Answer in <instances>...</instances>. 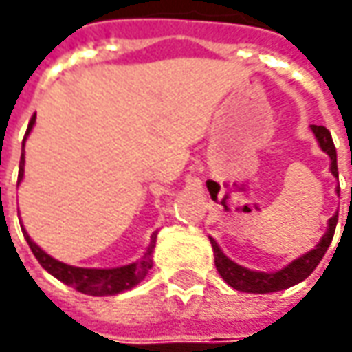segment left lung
I'll return each instance as SVG.
<instances>
[{"instance_id": "obj_1", "label": "left lung", "mask_w": 352, "mask_h": 352, "mask_svg": "<svg viewBox=\"0 0 352 352\" xmlns=\"http://www.w3.org/2000/svg\"><path fill=\"white\" fill-rule=\"evenodd\" d=\"M311 131H314V135L318 139L321 151L327 153L329 158H331V174L337 178L339 176V172H337V151H335V144H333L331 133L323 125H311ZM337 217H339V213L329 219L327 233L321 236V241H319L316 249H311L309 252L302 254L300 258L292 261L288 266H284L278 272H256V270H249L245 266H239L231 258L225 256L223 250L219 249V245L210 236L211 247H213V256H215V268H217V272L221 274L225 282L239 292L268 294V292L286 290L294 284H300L302 280H305L316 270V266H318L319 261L323 258V254L327 252L329 245H331L335 227H337Z\"/></svg>"}]
</instances>
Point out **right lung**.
Segmentation results:
<instances>
[{"mask_svg": "<svg viewBox=\"0 0 352 352\" xmlns=\"http://www.w3.org/2000/svg\"><path fill=\"white\" fill-rule=\"evenodd\" d=\"M34 117H36V113L29 121L25 139H27V135L33 129ZM25 139H23V148H25ZM23 166H25V155H21L19 182L21 178H23V172H25ZM23 235H25L29 247L33 250L34 258L41 263V266L47 272H50L54 278H58L64 284L72 286L74 290L82 292V294H88V296H116V294H121V292L131 290L153 268V250H155L156 245V233H153V236H151V245H148V249H146V252H144V256H142L141 261L131 263L127 266H119V268H80V266L64 264L60 261H56V258H52L36 243H33L25 229H23Z\"/></svg>", "mask_w": 352, "mask_h": 352, "instance_id": "right-lung-1", "label": "right lung"}]
</instances>
